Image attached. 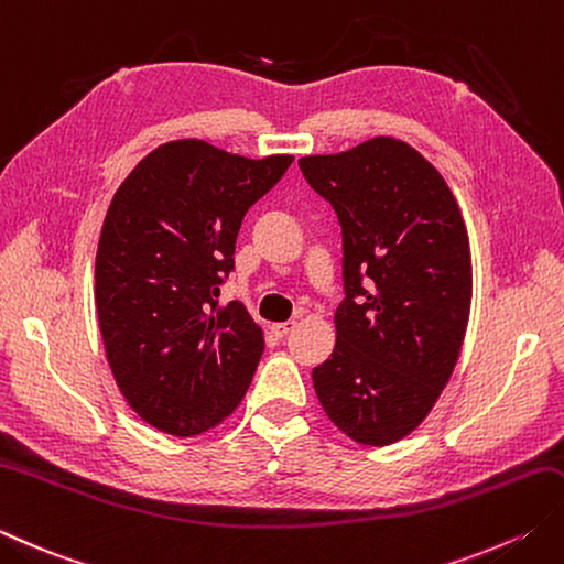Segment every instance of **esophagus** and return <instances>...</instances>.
<instances>
[{
  "label": "esophagus",
  "instance_id": "esophagus-1",
  "mask_svg": "<svg viewBox=\"0 0 564 564\" xmlns=\"http://www.w3.org/2000/svg\"><path fill=\"white\" fill-rule=\"evenodd\" d=\"M293 327H295L293 319H291V323H275V325H271V333L275 337H285L289 333H293Z\"/></svg>",
  "mask_w": 564,
  "mask_h": 564
}]
</instances>
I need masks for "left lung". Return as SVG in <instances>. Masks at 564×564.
I'll return each mask as SVG.
<instances>
[{"label": "left lung", "instance_id": "obj_1", "mask_svg": "<svg viewBox=\"0 0 564 564\" xmlns=\"http://www.w3.org/2000/svg\"><path fill=\"white\" fill-rule=\"evenodd\" d=\"M297 165L341 227L345 301L333 355L313 369L319 405L359 445L399 443L433 411L465 341V219L435 165L401 139Z\"/></svg>", "mask_w": 564, "mask_h": 564}]
</instances>
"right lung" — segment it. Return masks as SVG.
Listing matches in <instances>:
<instances>
[{
	"label": "right lung",
	"instance_id": "obj_1",
	"mask_svg": "<svg viewBox=\"0 0 564 564\" xmlns=\"http://www.w3.org/2000/svg\"><path fill=\"white\" fill-rule=\"evenodd\" d=\"M291 163L178 139L143 156L109 203L95 259L99 333L121 395L163 433L200 435L245 399L263 333L239 301L219 303V285L247 209Z\"/></svg>",
	"mask_w": 564,
	"mask_h": 564
}]
</instances>
